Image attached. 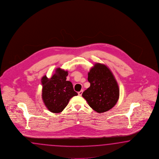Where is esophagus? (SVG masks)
Masks as SVG:
<instances>
[{
  "mask_svg": "<svg viewBox=\"0 0 159 159\" xmlns=\"http://www.w3.org/2000/svg\"><path fill=\"white\" fill-rule=\"evenodd\" d=\"M82 93H83V90H81L80 92H79L78 93V95L80 96H81L82 95Z\"/></svg>",
  "mask_w": 159,
  "mask_h": 159,
  "instance_id": "obj_1",
  "label": "esophagus"
}]
</instances>
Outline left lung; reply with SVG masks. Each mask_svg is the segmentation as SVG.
I'll return each instance as SVG.
<instances>
[{
    "label": "left lung",
    "instance_id": "obj_1",
    "mask_svg": "<svg viewBox=\"0 0 159 159\" xmlns=\"http://www.w3.org/2000/svg\"><path fill=\"white\" fill-rule=\"evenodd\" d=\"M90 84L82 97L89 106L98 113L111 110L118 102L119 89L118 83L110 69L104 64L96 63L88 73Z\"/></svg>",
    "mask_w": 159,
    "mask_h": 159
}]
</instances>
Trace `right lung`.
<instances>
[{
    "instance_id": "add662e5",
    "label": "right lung",
    "mask_w": 159,
    "mask_h": 159,
    "mask_svg": "<svg viewBox=\"0 0 159 159\" xmlns=\"http://www.w3.org/2000/svg\"><path fill=\"white\" fill-rule=\"evenodd\" d=\"M68 71L57 68L50 78H41L42 98L47 109L53 113H59L65 108L70 99L78 93L74 90L72 83L66 81Z\"/></svg>"
}]
</instances>
